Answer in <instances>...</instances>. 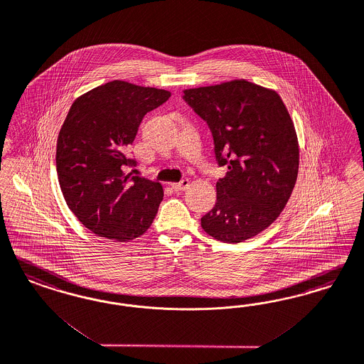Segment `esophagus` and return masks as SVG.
<instances>
[{
	"label": "esophagus",
	"mask_w": 364,
	"mask_h": 364,
	"mask_svg": "<svg viewBox=\"0 0 364 364\" xmlns=\"http://www.w3.org/2000/svg\"><path fill=\"white\" fill-rule=\"evenodd\" d=\"M171 186H172V188L175 189V191H184V189H187L189 187V180L188 178H183L178 183H172Z\"/></svg>",
	"instance_id": "34e87169"
}]
</instances>
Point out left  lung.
<instances>
[{"instance_id":"left-lung-1","label":"left lung","mask_w":364,"mask_h":364,"mask_svg":"<svg viewBox=\"0 0 364 364\" xmlns=\"http://www.w3.org/2000/svg\"><path fill=\"white\" fill-rule=\"evenodd\" d=\"M183 92L213 132L218 163L227 166L201 227L220 242H245L276 220L296 186L300 148L291 117L274 90L246 79Z\"/></svg>"}]
</instances>
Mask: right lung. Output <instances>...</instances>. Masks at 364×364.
Returning a JSON list of instances; mask_svg holds the SVG:
<instances>
[{"label": "right lung", "instance_id": "right-lung-1", "mask_svg": "<svg viewBox=\"0 0 364 364\" xmlns=\"http://www.w3.org/2000/svg\"><path fill=\"white\" fill-rule=\"evenodd\" d=\"M171 92L113 80L77 97L56 145V169L64 200L77 220L98 237L129 242L151 227L163 200L157 181L126 173V157L144 115Z\"/></svg>", "mask_w": 364, "mask_h": 364}]
</instances>
